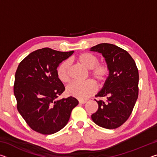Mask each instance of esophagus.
Returning a JSON list of instances; mask_svg holds the SVG:
<instances>
[{
    "mask_svg": "<svg viewBox=\"0 0 157 157\" xmlns=\"http://www.w3.org/2000/svg\"><path fill=\"white\" fill-rule=\"evenodd\" d=\"M86 102H87L86 100H79V104H85V103H86Z\"/></svg>",
    "mask_w": 157,
    "mask_h": 157,
    "instance_id": "esophagus-1",
    "label": "esophagus"
}]
</instances>
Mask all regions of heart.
Listing matches in <instances>:
<instances>
[{"instance_id": "obj_1", "label": "heart", "mask_w": 157, "mask_h": 157, "mask_svg": "<svg viewBox=\"0 0 157 157\" xmlns=\"http://www.w3.org/2000/svg\"><path fill=\"white\" fill-rule=\"evenodd\" d=\"M84 68L90 70L89 75L98 84L102 85L107 80L109 74V66L106 62H98L99 59L90 52H83L76 57ZM58 78L63 83L70 80V63L67 60L63 61L57 69ZM96 91V85L92 80L84 82H73L66 88V93L79 100H86Z\"/></svg>"}]
</instances>
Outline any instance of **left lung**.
I'll list each match as a JSON object with an SVG mask.
<instances>
[{
  "mask_svg": "<svg viewBox=\"0 0 157 157\" xmlns=\"http://www.w3.org/2000/svg\"><path fill=\"white\" fill-rule=\"evenodd\" d=\"M101 53L109 66V74L96 97H107L98 104L91 118L98 126L116 129L131 115L139 95V71L136 63L126 50L116 45L103 43L91 48Z\"/></svg>",
  "mask_w": 157,
  "mask_h": 157,
  "instance_id": "1",
  "label": "left lung"
}]
</instances>
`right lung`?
Returning <instances> with one entry per match:
<instances>
[{"mask_svg": "<svg viewBox=\"0 0 157 157\" xmlns=\"http://www.w3.org/2000/svg\"><path fill=\"white\" fill-rule=\"evenodd\" d=\"M73 52L44 48L31 52L18 65L14 85L17 109L34 131L42 134L59 132L78 105L72 96L57 100L65 87L57 68Z\"/></svg>", "mask_w": 157, "mask_h": 157, "instance_id": "1", "label": "right lung"}]
</instances>
